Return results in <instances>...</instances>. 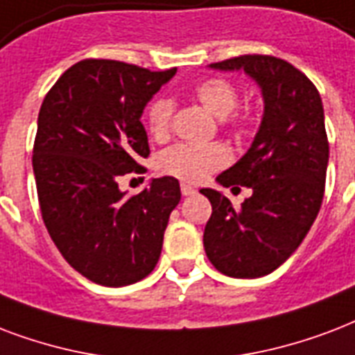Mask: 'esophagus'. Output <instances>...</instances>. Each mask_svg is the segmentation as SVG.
Listing matches in <instances>:
<instances>
[{"label":"esophagus","instance_id":"esophagus-1","mask_svg":"<svg viewBox=\"0 0 355 355\" xmlns=\"http://www.w3.org/2000/svg\"><path fill=\"white\" fill-rule=\"evenodd\" d=\"M180 191H182V196H193L197 189L193 188V186H189V184L182 182V184H180Z\"/></svg>","mask_w":355,"mask_h":355}]
</instances>
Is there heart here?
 Returning <instances> with one entry per match:
<instances>
[{
  "label": "heart",
  "instance_id": "heart-1",
  "mask_svg": "<svg viewBox=\"0 0 355 355\" xmlns=\"http://www.w3.org/2000/svg\"><path fill=\"white\" fill-rule=\"evenodd\" d=\"M193 96L201 102L202 107L221 117V123L232 132H240L243 126L242 117L229 115L234 112L240 100V91L227 78L214 76L197 83L193 87ZM173 117H175V100L169 96H158L148 105L147 124L148 132L156 139H166L171 132ZM231 159V154L225 145L210 143V145H191V143H177L173 147L159 153L156 158V167L162 175L182 180V182H202L214 171L225 167Z\"/></svg>",
  "mask_w": 355,
  "mask_h": 355
}]
</instances>
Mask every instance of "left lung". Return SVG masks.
I'll list each match as a JSON object with an SVG mask.
<instances>
[{
	"instance_id": "1",
	"label": "left lung",
	"mask_w": 355,
	"mask_h": 355,
	"mask_svg": "<svg viewBox=\"0 0 355 355\" xmlns=\"http://www.w3.org/2000/svg\"><path fill=\"white\" fill-rule=\"evenodd\" d=\"M210 67L243 69L264 96L255 141L218 177L225 188H251V197L236 210L220 191L201 189L212 205L202 234L208 261L229 277L253 279L296 251L320 210L329 158L324 107L315 83L285 59L251 53Z\"/></svg>"
}]
</instances>
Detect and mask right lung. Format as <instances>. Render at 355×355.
Listing matches in <instances>:
<instances>
[{
    "mask_svg": "<svg viewBox=\"0 0 355 355\" xmlns=\"http://www.w3.org/2000/svg\"><path fill=\"white\" fill-rule=\"evenodd\" d=\"M177 69L83 59L42 100L33 145L40 214L64 261L93 283L132 285L162 253L169 214L180 201L173 177L124 197L119 178L145 173L148 137L141 113Z\"/></svg>",
    "mask_w": 355,
    "mask_h": 355,
    "instance_id": "add662e5",
    "label": "right lung"
}]
</instances>
